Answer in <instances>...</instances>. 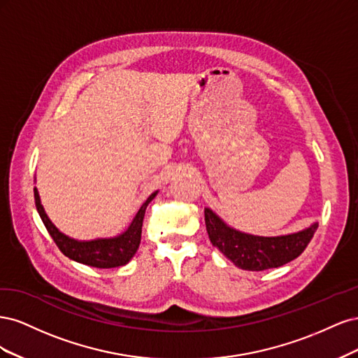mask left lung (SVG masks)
<instances>
[{
  "label": "left lung",
  "mask_w": 358,
  "mask_h": 358,
  "mask_svg": "<svg viewBox=\"0 0 358 358\" xmlns=\"http://www.w3.org/2000/svg\"><path fill=\"white\" fill-rule=\"evenodd\" d=\"M206 230L215 248L242 270L262 272L284 266L297 258L309 245L318 222L282 236H255L233 229L212 209L204 208Z\"/></svg>",
  "instance_id": "obj_1"
}]
</instances>
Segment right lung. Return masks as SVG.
<instances>
[{"instance_id":"obj_1","label":"right lung","mask_w":358,"mask_h":358,"mask_svg":"<svg viewBox=\"0 0 358 358\" xmlns=\"http://www.w3.org/2000/svg\"><path fill=\"white\" fill-rule=\"evenodd\" d=\"M157 194L158 191L150 194L148 200L142 204V208L136 213L131 224L128 225V229L121 234L113 237H99V239L91 241H79L64 234L58 227L50 221L45 208H43L41 204L38 189L34 188L37 212L49 234L52 236L53 242H55L57 246L61 249V252L70 259H74V262L96 268H112L125 266L129 259L134 257L140 245V239H142V225L146 208L148 204L155 199Z\"/></svg>"}]
</instances>
